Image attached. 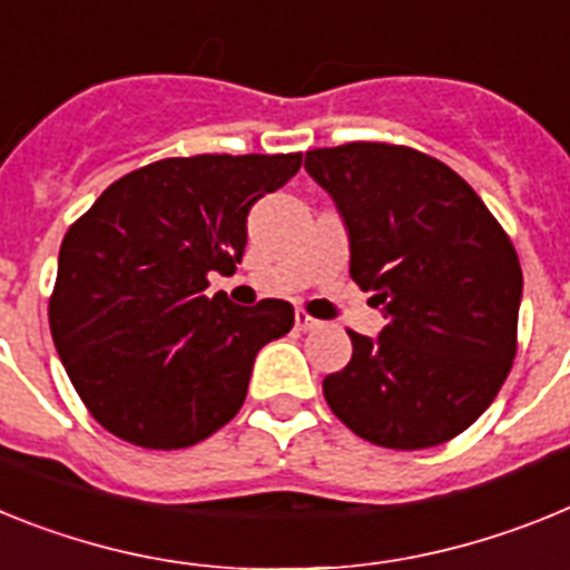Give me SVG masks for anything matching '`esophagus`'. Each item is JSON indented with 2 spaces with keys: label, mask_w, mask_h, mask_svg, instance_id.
I'll return each mask as SVG.
<instances>
[{
  "label": "esophagus",
  "mask_w": 570,
  "mask_h": 570,
  "mask_svg": "<svg viewBox=\"0 0 570 570\" xmlns=\"http://www.w3.org/2000/svg\"><path fill=\"white\" fill-rule=\"evenodd\" d=\"M295 326H298L301 333H313V330L321 326V321H315L313 315H306L304 309H298V313H295Z\"/></svg>",
  "instance_id": "esophagus-1"
}]
</instances>
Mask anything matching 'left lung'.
I'll list each match as a JSON object with an SVG mask.
<instances>
[{
  "label": "left lung",
  "instance_id": "1",
  "mask_svg": "<svg viewBox=\"0 0 570 570\" xmlns=\"http://www.w3.org/2000/svg\"><path fill=\"white\" fill-rule=\"evenodd\" d=\"M338 206L350 278L387 326L353 330L324 399L355 435L393 450L450 442L491 407L517 355L522 266L482 197L435 157L390 142L306 151Z\"/></svg>",
  "mask_w": 570,
  "mask_h": 570
}]
</instances>
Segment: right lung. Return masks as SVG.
<instances>
[{
	"label": "right lung",
	"mask_w": 570,
	"mask_h": 570,
	"mask_svg": "<svg viewBox=\"0 0 570 570\" xmlns=\"http://www.w3.org/2000/svg\"><path fill=\"white\" fill-rule=\"evenodd\" d=\"M301 155H197L111 183L59 246L48 321L88 413L122 442L180 450L235 419L261 346L295 324L292 304L206 295L232 275L246 215Z\"/></svg>",
	"instance_id": "add662e5"
}]
</instances>
